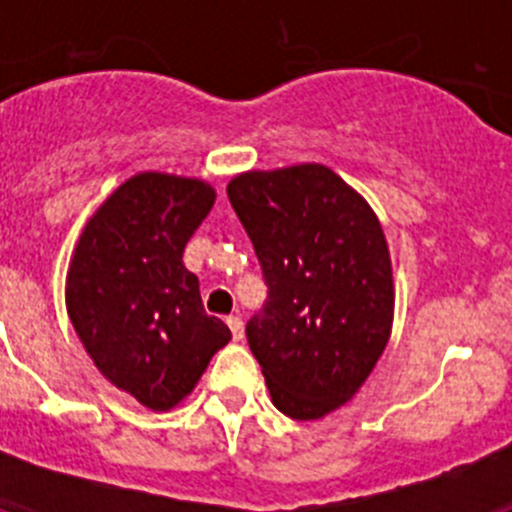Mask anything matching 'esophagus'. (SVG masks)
I'll use <instances>...</instances> for the list:
<instances>
[{"label":"esophagus","mask_w":512,"mask_h":512,"mask_svg":"<svg viewBox=\"0 0 512 512\" xmlns=\"http://www.w3.org/2000/svg\"><path fill=\"white\" fill-rule=\"evenodd\" d=\"M228 328H230V333H233L235 341H241V338H243V320L238 318V315H230Z\"/></svg>","instance_id":"obj_1"}]
</instances>
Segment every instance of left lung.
<instances>
[{
	"instance_id": "8db88e82",
	"label": "left lung",
	"mask_w": 512,
	"mask_h": 512,
	"mask_svg": "<svg viewBox=\"0 0 512 512\" xmlns=\"http://www.w3.org/2000/svg\"><path fill=\"white\" fill-rule=\"evenodd\" d=\"M228 197L269 287L246 325L271 402L318 420L359 392L395 318L390 248L377 215L323 164L246 171Z\"/></svg>"
}]
</instances>
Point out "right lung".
I'll use <instances>...</instances> for the list:
<instances>
[{
	"mask_svg": "<svg viewBox=\"0 0 512 512\" xmlns=\"http://www.w3.org/2000/svg\"><path fill=\"white\" fill-rule=\"evenodd\" d=\"M212 205L207 182L143 171L89 217L71 256L74 330L99 372L151 410L179 405L230 341L182 261Z\"/></svg>",
	"mask_w": 512,
	"mask_h": 512,
	"instance_id": "right-lung-1",
	"label": "right lung"
}]
</instances>
